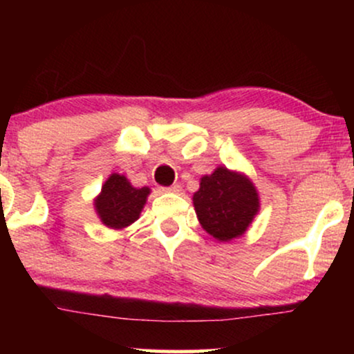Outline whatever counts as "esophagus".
Listing matches in <instances>:
<instances>
[{"instance_id":"esophagus-1","label":"esophagus","mask_w":354,"mask_h":354,"mask_svg":"<svg viewBox=\"0 0 354 354\" xmlns=\"http://www.w3.org/2000/svg\"><path fill=\"white\" fill-rule=\"evenodd\" d=\"M161 189L166 191V193H180L181 186L180 185H171V186H168V188H161Z\"/></svg>"}]
</instances>
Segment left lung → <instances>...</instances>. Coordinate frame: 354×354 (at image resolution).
<instances>
[{
  "label": "left lung",
  "instance_id": "1",
  "mask_svg": "<svg viewBox=\"0 0 354 354\" xmlns=\"http://www.w3.org/2000/svg\"><path fill=\"white\" fill-rule=\"evenodd\" d=\"M198 221L221 243L243 236L259 211V194L248 174L218 166L200 180L193 194Z\"/></svg>",
  "mask_w": 354,
  "mask_h": 354
}]
</instances>
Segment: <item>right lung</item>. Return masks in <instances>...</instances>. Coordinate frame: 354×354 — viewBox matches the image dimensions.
Segmentation results:
<instances>
[{
    "label": "right lung",
    "mask_w": 354,
    "mask_h": 354,
    "mask_svg": "<svg viewBox=\"0 0 354 354\" xmlns=\"http://www.w3.org/2000/svg\"><path fill=\"white\" fill-rule=\"evenodd\" d=\"M151 189L135 188L124 174L111 173L93 200L100 221L109 230H124L140 218Z\"/></svg>",
    "instance_id": "1"
}]
</instances>
